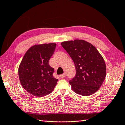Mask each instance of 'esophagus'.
Listing matches in <instances>:
<instances>
[{
  "label": "esophagus",
  "instance_id": "esophagus-1",
  "mask_svg": "<svg viewBox=\"0 0 125 125\" xmlns=\"http://www.w3.org/2000/svg\"><path fill=\"white\" fill-rule=\"evenodd\" d=\"M60 77L61 78H64L65 77V74H61L60 75Z\"/></svg>",
  "mask_w": 125,
  "mask_h": 125
}]
</instances>
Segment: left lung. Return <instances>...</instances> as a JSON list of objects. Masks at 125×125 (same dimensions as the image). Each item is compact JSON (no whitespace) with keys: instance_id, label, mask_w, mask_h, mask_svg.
I'll return each mask as SVG.
<instances>
[{"instance_id":"8db88e82","label":"left lung","mask_w":125,"mask_h":125,"mask_svg":"<svg viewBox=\"0 0 125 125\" xmlns=\"http://www.w3.org/2000/svg\"><path fill=\"white\" fill-rule=\"evenodd\" d=\"M74 62L76 75L69 82L74 92L89 96L99 90L106 75V66L102 56L92 44L76 40L61 43Z\"/></svg>"}]
</instances>
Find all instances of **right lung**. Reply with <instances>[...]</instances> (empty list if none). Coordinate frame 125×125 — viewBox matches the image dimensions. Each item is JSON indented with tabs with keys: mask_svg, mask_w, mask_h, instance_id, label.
I'll return each mask as SVG.
<instances>
[{
	"mask_svg": "<svg viewBox=\"0 0 125 125\" xmlns=\"http://www.w3.org/2000/svg\"><path fill=\"white\" fill-rule=\"evenodd\" d=\"M55 43L35 45L26 51L18 69L21 83L29 93L40 97L53 91L58 81L49 61L54 53Z\"/></svg>",
	"mask_w": 125,
	"mask_h": 125,
	"instance_id": "obj_1",
	"label": "right lung"
}]
</instances>
